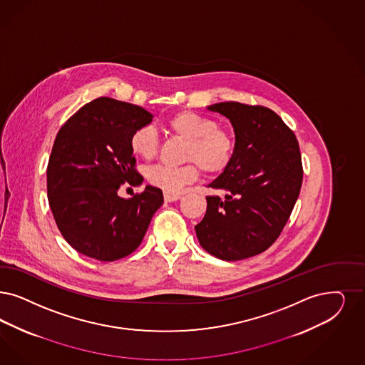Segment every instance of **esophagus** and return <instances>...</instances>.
I'll list each match as a JSON object with an SVG mask.
<instances>
[{
    "label": "esophagus",
    "mask_w": 365,
    "mask_h": 365,
    "mask_svg": "<svg viewBox=\"0 0 365 365\" xmlns=\"http://www.w3.org/2000/svg\"><path fill=\"white\" fill-rule=\"evenodd\" d=\"M182 196L180 195V193H170V192H165V195H163V199H165V202H176L178 199H181Z\"/></svg>",
    "instance_id": "esophagus-1"
}]
</instances>
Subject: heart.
I'll return each instance as SVG.
<instances>
[{
	"instance_id": "heart-1",
	"label": "heart",
	"mask_w": 365,
	"mask_h": 365,
	"mask_svg": "<svg viewBox=\"0 0 365 365\" xmlns=\"http://www.w3.org/2000/svg\"><path fill=\"white\" fill-rule=\"evenodd\" d=\"M168 128L188 142L181 166L153 165L146 169V178L151 185L175 193L193 182L200 168L210 175L226 170L235 154V138L229 130L217 127L215 119L193 110H180L168 119ZM131 151L151 160L158 150V134L151 125L136 128L130 139Z\"/></svg>"
}]
</instances>
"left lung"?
<instances>
[{"label": "left lung", "mask_w": 365, "mask_h": 365, "mask_svg": "<svg viewBox=\"0 0 365 365\" xmlns=\"http://www.w3.org/2000/svg\"><path fill=\"white\" fill-rule=\"evenodd\" d=\"M208 109L230 119L235 154L208 185L222 196H207L195 230L210 255L238 261L265 252L282 234L302 188V155L297 136L272 109L237 101Z\"/></svg>", "instance_id": "1"}]
</instances>
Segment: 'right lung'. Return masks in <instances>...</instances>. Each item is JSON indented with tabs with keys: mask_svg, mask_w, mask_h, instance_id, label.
Returning <instances> with one entry per match:
<instances>
[{
	"mask_svg": "<svg viewBox=\"0 0 365 365\" xmlns=\"http://www.w3.org/2000/svg\"><path fill=\"white\" fill-rule=\"evenodd\" d=\"M151 120L142 107L98 97L58 131L47 196L58 229L78 253L100 261L131 255L163 205V190L151 185L131 199L118 195L124 182L138 187L143 181L130 139Z\"/></svg>",
	"mask_w": 365,
	"mask_h": 365,
	"instance_id": "1",
	"label": "right lung"
}]
</instances>
